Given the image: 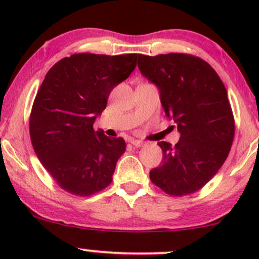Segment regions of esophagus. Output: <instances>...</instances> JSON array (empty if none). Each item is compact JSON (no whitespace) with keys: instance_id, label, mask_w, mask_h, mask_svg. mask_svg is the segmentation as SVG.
<instances>
[{"instance_id":"34e87169","label":"esophagus","mask_w":259,"mask_h":259,"mask_svg":"<svg viewBox=\"0 0 259 259\" xmlns=\"http://www.w3.org/2000/svg\"><path fill=\"white\" fill-rule=\"evenodd\" d=\"M132 145H133V146H135V147H142V146H145V145H146V142L140 141V140H133Z\"/></svg>"}]
</instances>
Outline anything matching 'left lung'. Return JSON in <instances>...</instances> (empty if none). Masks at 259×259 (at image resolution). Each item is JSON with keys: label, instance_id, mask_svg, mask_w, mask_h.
<instances>
[{"label": "left lung", "instance_id": "obj_1", "mask_svg": "<svg viewBox=\"0 0 259 259\" xmlns=\"http://www.w3.org/2000/svg\"><path fill=\"white\" fill-rule=\"evenodd\" d=\"M138 67L158 88L165 115L180 133L175 146L159 142L163 158L150 179L170 196L202 189L218 173L234 141L228 92L206 61L186 53L138 55Z\"/></svg>", "mask_w": 259, "mask_h": 259}]
</instances>
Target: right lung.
<instances>
[{"label": "right lung", "instance_id": "obj_1", "mask_svg": "<svg viewBox=\"0 0 259 259\" xmlns=\"http://www.w3.org/2000/svg\"><path fill=\"white\" fill-rule=\"evenodd\" d=\"M138 55L75 53L45 76L31 108L29 132L37 158L61 189L91 196L112 183L125 152L121 138L94 130L114 86L136 67Z\"/></svg>", "mask_w": 259, "mask_h": 259}]
</instances>
